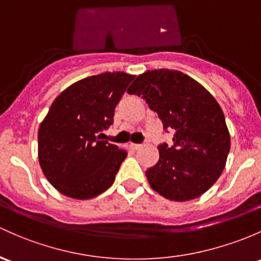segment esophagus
Segmentation results:
<instances>
[{
	"label": "esophagus",
	"mask_w": 261,
	"mask_h": 261,
	"mask_svg": "<svg viewBox=\"0 0 261 261\" xmlns=\"http://www.w3.org/2000/svg\"><path fill=\"white\" fill-rule=\"evenodd\" d=\"M143 147L142 144H130V148L133 150H138V149H141V148Z\"/></svg>",
	"instance_id": "obj_1"
}]
</instances>
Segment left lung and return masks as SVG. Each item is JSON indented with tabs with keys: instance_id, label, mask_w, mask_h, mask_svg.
Segmentation results:
<instances>
[{
	"instance_id": "8db88e82",
	"label": "left lung",
	"mask_w": 261,
	"mask_h": 261,
	"mask_svg": "<svg viewBox=\"0 0 261 261\" xmlns=\"http://www.w3.org/2000/svg\"><path fill=\"white\" fill-rule=\"evenodd\" d=\"M128 93L156 112L163 129L173 132V145H158L159 161L145 175L150 187L169 200L200 197L219 178L230 150L223 111L200 83L173 69L148 71Z\"/></svg>"
}]
</instances>
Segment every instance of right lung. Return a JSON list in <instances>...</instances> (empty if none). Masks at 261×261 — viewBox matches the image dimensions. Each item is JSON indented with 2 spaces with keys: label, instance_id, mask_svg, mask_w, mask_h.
<instances>
[{
  "label": "right lung",
  "instance_id": "obj_1",
  "mask_svg": "<svg viewBox=\"0 0 261 261\" xmlns=\"http://www.w3.org/2000/svg\"><path fill=\"white\" fill-rule=\"evenodd\" d=\"M134 75L106 72L64 89L38 129V159L58 192L91 199L113 184L127 150L100 141L113 124L114 108Z\"/></svg>",
  "mask_w": 261,
  "mask_h": 261
}]
</instances>
